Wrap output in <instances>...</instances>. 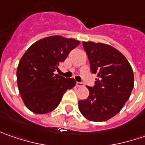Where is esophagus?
<instances>
[{
    "label": "esophagus",
    "instance_id": "esophagus-1",
    "mask_svg": "<svg viewBox=\"0 0 145 145\" xmlns=\"http://www.w3.org/2000/svg\"><path fill=\"white\" fill-rule=\"evenodd\" d=\"M85 86L84 85V83H82V82H76V86L77 87H83Z\"/></svg>",
    "mask_w": 145,
    "mask_h": 145
}]
</instances>
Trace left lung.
<instances>
[{"label":"left lung","instance_id":"left-lung-1","mask_svg":"<svg viewBox=\"0 0 145 145\" xmlns=\"http://www.w3.org/2000/svg\"><path fill=\"white\" fill-rule=\"evenodd\" d=\"M91 72L97 74L95 86H86L89 97L78 102L82 115L89 121L103 122L117 114L129 99L134 75L126 57L112 46L83 42Z\"/></svg>","mask_w":145,"mask_h":145}]
</instances>
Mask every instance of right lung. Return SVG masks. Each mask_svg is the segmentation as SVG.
<instances>
[{
	"label": "right lung",
	"mask_w": 145,
	"mask_h": 145,
	"mask_svg": "<svg viewBox=\"0 0 145 145\" xmlns=\"http://www.w3.org/2000/svg\"><path fill=\"white\" fill-rule=\"evenodd\" d=\"M79 44L74 39L53 35L33 43L24 53L18 66L17 82L23 103L33 113L52 111L66 90L75 86V79L54 72Z\"/></svg>",
	"instance_id": "right-lung-1"
}]
</instances>
